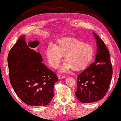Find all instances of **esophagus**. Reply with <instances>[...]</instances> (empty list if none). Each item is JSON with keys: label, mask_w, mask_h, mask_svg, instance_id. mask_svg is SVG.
<instances>
[{"label": "esophagus", "mask_w": 121, "mask_h": 121, "mask_svg": "<svg viewBox=\"0 0 121 121\" xmlns=\"http://www.w3.org/2000/svg\"><path fill=\"white\" fill-rule=\"evenodd\" d=\"M58 78L60 79H62V78H65V75H64L60 74V75H58Z\"/></svg>", "instance_id": "1"}]
</instances>
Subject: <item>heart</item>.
Returning <instances> with one entry per match:
<instances>
[{
    "label": "heart",
    "mask_w": 121,
    "mask_h": 121,
    "mask_svg": "<svg viewBox=\"0 0 121 121\" xmlns=\"http://www.w3.org/2000/svg\"><path fill=\"white\" fill-rule=\"evenodd\" d=\"M93 48L91 44L73 38H64L56 45L50 44L46 50V56L50 66L57 68L65 56V62L61 71L66 72L72 68L82 69L91 60Z\"/></svg>",
    "instance_id": "heart-1"
}]
</instances>
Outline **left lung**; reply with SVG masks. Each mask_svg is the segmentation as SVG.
Wrapping results in <instances>:
<instances>
[{
  "instance_id": "1",
  "label": "left lung",
  "mask_w": 121,
  "mask_h": 121,
  "mask_svg": "<svg viewBox=\"0 0 121 121\" xmlns=\"http://www.w3.org/2000/svg\"><path fill=\"white\" fill-rule=\"evenodd\" d=\"M97 41L95 61L78 75L75 95L80 102L90 103L101 100L106 95L112 75L110 54L105 43L93 32Z\"/></svg>"
}]
</instances>
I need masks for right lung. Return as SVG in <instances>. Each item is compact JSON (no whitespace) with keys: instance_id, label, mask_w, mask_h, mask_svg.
Segmentation results:
<instances>
[{"instance_id":"obj_1","label":"right lung","mask_w":121,"mask_h":121,"mask_svg":"<svg viewBox=\"0 0 121 121\" xmlns=\"http://www.w3.org/2000/svg\"><path fill=\"white\" fill-rule=\"evenodd\" d=\"M38 41L26 44L24 36L19 38L9 53L8 62L11 84L18 97L31 106H44L54 97L55 73L43 64L41 54L34 50Z\"/></svg>"}]
</instances>
